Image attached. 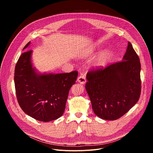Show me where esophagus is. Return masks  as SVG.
<instances>
[{
    "mask_svg": "<svg viewBox=\"0 0 153 153\" xmlns=\"http://www.w3.org/2000/svg\"><path fill=\"white\" fill-rule=\"evenodd\" d=\"M77 81L81 84H84L86 82V78L83 76H80L77 78Z\"/></svg>",
    "mask_w": 153,
    "mask_h": 153,
    "instance_id": "34e87169",
    "label": "esophagus"
}]
</instances>
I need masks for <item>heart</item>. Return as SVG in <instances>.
Wrapping results in <instances>:
<instances>
[{"mask_svg": "<svg viewBox=\"0 0 153 153\" xmlns=\"http://www.w3.org/2000/svg\"><path fill=\"white\" fill-rule=\"evenodd\" d=\"M111 57V53L109 51L104 52L101 54L96 60L94 65L96 67H103L106 65Z\"/></svg>", "mask_w": 153, "mask_h": 153, "instance_id": "b5f03b06", "label": "heart"}]
</instances>
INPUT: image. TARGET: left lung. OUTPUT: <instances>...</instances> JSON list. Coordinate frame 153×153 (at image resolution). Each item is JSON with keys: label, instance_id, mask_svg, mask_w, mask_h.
<instances>
[{"label": "left lung", "instance_id": "left-lung-1", "mask_svg": "<svg viewBox=\"0 0 153 153\" xmlns=\"http://www.w3.org/2000/svg\"><path fill=\"white\" fill-rule=\"evenodd\" d=\"M140 69L139 57L129 42L122 61L87 73L85 88L96 115L114 120L136 105L141 92Z\"/></svg>", "mask_w": 153, "mask_h": 153}]
</instances>
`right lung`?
Returning <instances> with one entry per match:
<instances>
[{"label":"right lung","mask_w":153,"mask_h":153,"mask_svg":"<svg viewBox=\"0 0 153 153\" xmlns=\"http://www.w3.org/2000/svg\"><path fill=\"white\" fill-rule=\"evenodd\" d=\"M30 44V42L24 50ZM31 54L32 50L22 54L15 67L18 103L25 113L37 120H56L64 113L70 90L76 83L78 72L39 74L33 67Z\"/></svg>","instance_id":"add662e5"}]
</instances>
